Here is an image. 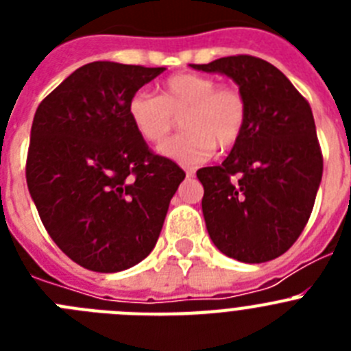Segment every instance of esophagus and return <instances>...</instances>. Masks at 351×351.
Returning a JSON list of instances; mask_svg holds the SVG:
<instances>
[{"instance_id":"1","label":"esophagus","mask_w":351,"mask_h":351,"mask_svg":"<svg viewBox=\"0 0 351 351\" xmlns=\"http://www.w3.org/2000/svg\"><path fill=\"white\" fill-rule=\"evenodd\" d=\"M184 172H186V176H188V178H193V176H195V170L190 169V167H184Z\"/></svg>"}]
</instances>
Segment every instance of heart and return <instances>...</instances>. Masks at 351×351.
<instances>
[{
  "mask_svg": "<svg viewBox=\"0 0 351 351\" xmlns=\"http://www.w3.org/2000/svg\"><path fill=\"white\" fill-rule=\"evenodd\" d=\"M179 116L184 132L161 145L160 153L181 163H200L216 144L221 149L237 144L246 125V101L235 88L200 73H178L161 84L160 96L137 91L128 100L133 128L153 145L167 141Z\"/></svg>",
  "mask_w": 351,
  "mask_h": 351,
  "instance_id": "1",
  "label": "heart"
}]
</instances>
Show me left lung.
Returning a JSON list of instances; mask_svg holds the SVG:
<instances>
[{"label": "left lung", "mask_w": 351, "mask_h": 351, "mask_svg": "<svg viewBox=\"0 0 351 351\" xmlns=\"http://www.w3.org/2000/svg\"><path fill=\"white\" fill-rule=\"evenodd\" d=\"M190 66L230 77L246 101V125L230 154L197 172L210 241L239 262L278 258L304 230L322 182L311 107L260 58L228 56Z\"/></svg>", "instance_id": "left-lung-1"}]
</instances>
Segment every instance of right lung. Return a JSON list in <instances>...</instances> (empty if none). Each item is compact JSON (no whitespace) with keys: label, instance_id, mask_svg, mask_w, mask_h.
I'll use <instances>...</instances> for the list:
<instances>
[{"label":"right lung","instance_id":"add662e5","mask_svg":"<svg viewBox=\"0 0 351 351\" xmlns=\"http://www.w3.org/2000/svg\"><path fill=\"white\" fill-rule=\"evenodd\" d=\"M165 68L95 61L38 105L26 181L45 230L95 272H119L153 251L186 173L149 151L128 100Z\"/></svg>","mask_w":351,"mask_h":351}]
</instances>
